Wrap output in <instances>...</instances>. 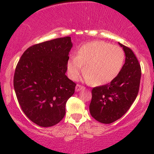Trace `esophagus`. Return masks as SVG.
<instances>
[{
    "instance_id": "esophagus-1",
    "label": "esophagus",
    "mask_w": 154,
    "mask_h": 154,
    "mask_svg": "<svg viewBox=\"0 0 154 154\" xmlns=\"http://www.w3.org/2000/svg\"><path fill=\"white\" fill-rule=\"evenodd\" d=\"M83 88H84V87H83L82 85H80L77 84V85H76V87H75V91L77 92H78V91H80V90L83 89Z\"/></svg>"
}]
</instances>
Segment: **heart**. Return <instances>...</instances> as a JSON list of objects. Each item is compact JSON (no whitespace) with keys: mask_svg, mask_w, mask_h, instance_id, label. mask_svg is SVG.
Here are the masks:
<instances>
[{"mask_svg":"<svg viewBox=\"0 0 154 154\" xmlns=\"http://www.w3.org/2000/svg\"><path fill=\"white\" fill-rule=\"evenodd\" d=\"M125 54L121 48L103 41L85 43L67 61V71L72 79H77L84 69L88 81L96 85L112 81L122 67Z\"/></svg>","mask_w":154,"mask_h":154,"instance_id":"obj_1","label":"heart"}]
</instances>
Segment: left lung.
<instances>
[{
  "label": "left lung",
  "mask_w": 154,
  "mask_h": 154,
  "mask_svg": "<svg viewBox=\"0 0 154 154\" xmlns=\"http://www.w3.org/2000/svg\"><path fill=\"white\" fill-rule=\"evenodd\" d=\"M125 54V63L110 83L93 88L89 109L100 123L110 124L120 119L130 109L139 91L141 68L130 48L119 43Z\"/></svg>",
  "instance_id": "left-lung-1"
}]
</instances>
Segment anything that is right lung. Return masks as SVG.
<instances>
[{
  "label": "right lung",
  "mask_w": 154,
  "mask_h": 154,
  "mask_svg": "<svg viewBox=\"0 0 154 154\" xmlns=\"http://www.w3.org/2000/svg\"><path fill=\"white\" fill-rule=\"evenodd\" d=\"M70 37L54 39L28 48L14 76V87L21 109L38 126H54L63 119L66 101L76 83L65 75Z\"/></svg>",
  "instance_id": "right-lung-1"
}]
</instances>
